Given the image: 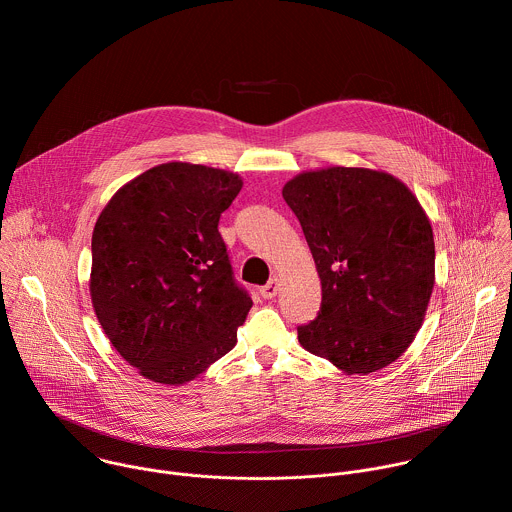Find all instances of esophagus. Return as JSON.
Returning a JSON list of instances; mask_svg holds the SVG:
<instances>
[{
    "label": "esophagus",
    "mask_w": 512,
    "mask_h": 512,
    "mask_svg": "<svg viewBox=\"0 0 512 512\" xmlns=\"http://www.w3.org/2000/svg\"><path fill=\"white\" fill-rule=\"evenodd\" d=\"M261 296L265 298V300H271V298H275L277 296V291H279V279L277 277H271L261 289Z\"/></svg>",
    "instance_id": "esophagus-1"
}]
</instances>
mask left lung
Wrapping results in <instances>:
<instances>
[{
	"mask_svg": "<svg viewBox=\"0 0 512 512\" xmlns=\"http://www.w3.org/2000/svg\"><path fill=\"white\" fill-rule=\"evenodd\" d=\"M281 194L322 283L300 344L346 375L389 367L415 340L435 283L433 231L417 196L383 170L344 166L302 172Z\"/></svg>",
	"mask_w": 512,
	"mask_h": 512,
	"instance_id": "8db88e82",
	"label": "left lung"
}]
</instances>
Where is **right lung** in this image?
Returning a JSON list of instances; mask_svg holds the SVG:
<instances>
[{
    "label": "right lung",
    "instance_id": "right-lung-1",
    "mask_svg": "<svg viewBox=\"0 0 512 512\" xmlns=\"http://www.w3.org/2000/svg\"><path fill=\"white\" fill-rule=\"evenodd\" d=\"M241 188L235 172L168 162L129 180L101 210L91 302L141 377L178 387L235 348L253 302L233 279L218 218Z\"/></svg>",
    "mask_w": 512,
    "mask_h": 512
}]
</instances>
